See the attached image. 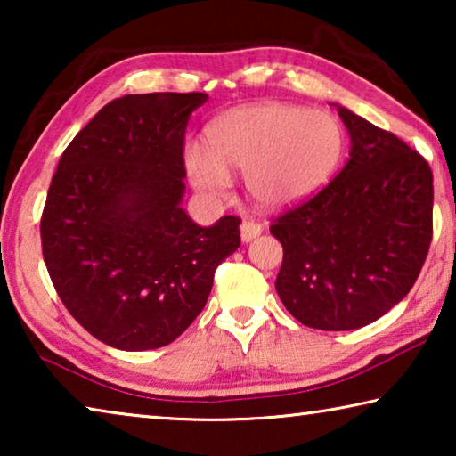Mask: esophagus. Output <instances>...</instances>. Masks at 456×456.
I'll return each mask as SVG.
<instances>
[{"mask_svg":"<svg viewBox=\"0 0 456 456\" xmlns=\"http://www.w3.org/2000/svg\"><path fill=\"white\" fill-rule=\"evenodd\" d=\"M261 235V225L256 221H243L241 223V241L249 243L253 239Z\"/></svg>","mask_w":456,"mask_h":456,"instance_id":"1","label":"esophagus"}]
</instances>
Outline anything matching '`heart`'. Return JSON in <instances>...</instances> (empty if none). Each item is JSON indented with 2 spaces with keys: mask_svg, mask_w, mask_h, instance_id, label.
<instances>
[{
  "mask_svg": "<svg viewBox=\"0 0 456 456\" xmlns=\"http://www.w3.org/2000/svg\"><path fill=\"white\" fill-rule=\"evenodd\" d=\"M207 152L184 151V171L197 191L225 197L231 175L264 211L291 209L322 191L344 157L338 118L302 106L259 102L239 106L211 122Z\"/></svg>",
  "mask_w": 456,
  "mask_h": 456,
  "instance_id": "b5f03b06",
  "label": "heart"
}]
</instances>
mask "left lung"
<instances>
[{
  "label": "left lung",
  "mask_w": 456,
  "mask_h": 456,
  "mask_svg": "<svg viewBox=\"0 0 456 456\" xmlns=\"http://www.w3.org/2000/svg\"><path fill=\"white\" fill-rule=\"evenodd\" d=\"M350 159L326 189L277 217V296L293 318L356 330L390 312L419 277L432 239V171L398 136L336 104Z\"/></svg>",
  "instance_id": "1"
}]
</instances>
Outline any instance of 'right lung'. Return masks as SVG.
Returning <instances> with one entry per match:
<instances>
[{
    "instance_id": "1",
    "label": "right lung",
    "mask_w": 456,
    "mask_h": 456,
    "mask_svg": "<svg viewBox=\"0 0 456 456\" xmlns=\"http://www.w3.org/2000/svg\"><path fill=\"white\" fill-rule=\"evenodd\" d=\"M203 92L108 102L61 154L42 215V251L74 320L112 348H163L203 312L239 221L200 227L183 209V142Z\"/></svg>"
}]
</instances>
